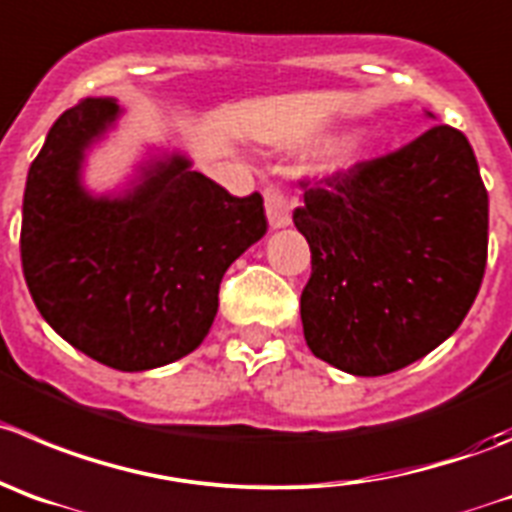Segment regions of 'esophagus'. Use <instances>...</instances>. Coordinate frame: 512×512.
I'll return each instance as SVG.
<instances>
[{"label": "esophagus", "mask_w": 512, "mask_h": 512, "mask_svg": "<svg viewBox=\"0 0 512 512\" xmlns=\"http://www.w3.org/2000/svg\"><path fill=\"white\" fill-rule=\"evenodd\" d=\"M290 209H293V199H290L283 189H278V186H267L265 212H267V222H270L272 229L288 227Z\"/></svg>", "instance_id": "obj_1"}]
</instances>
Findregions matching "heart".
<instances>
[{"label":"heart","mask_w":512,"mask_h":512,"mask_svg":"<svg viewBox=\"0 0 512 512\" xmlns=\"http://www.w3.org/2000/svg\"><path fill=\"white\" fill-rule=\"evenodd\" d=\"M374 148V136H369V133H353V136H346L328 151L326 159H323V169L328 174L356 169L358 164H364V161H369L374 156Z\"/></svg>","instance_id":"b5f03b06"}]
</instances>
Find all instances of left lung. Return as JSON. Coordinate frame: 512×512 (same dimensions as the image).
<instances>
[{
  "label": "left lung",
  "instance_id": "8db88e82",
  "mask_svg": "<svg viewBox=\"0 0 512 512\" xmlns=\"http://www.w3.org/2000/svg\"><path fill=\"white\" fill-rule=\"evenodd\" d=\"M310 245L305 343L353 376L414 364L452 336L487 262V189L465 133L434 126L399 151L300 181Z\"/></svg>",
  "mask_w": 512,
  "mask_h": 512
}]
</instances>
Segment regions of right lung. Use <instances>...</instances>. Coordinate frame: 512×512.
<instances>
[{
    "label": "right lung",
    "mask_w": 512,
    "mask_h": 512,
    "mask_svg": "<svg viewBox=\"0 0 512 512\" xmlns=\"http://www.w3.org/2000/svg\"><path fill=\"white\" fill-rule=\"evenodd\" d=\"M121 116L85 98L52 123L22 204L32 300L70 346L118 371L191 353L214 323L224 272L267 232L260 194L232 197L181 154L141 166L131 189L93 197L85 148Z\"/></svg>",
    "instance_id": "obj_1"
}]
</instances>
